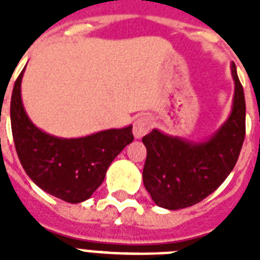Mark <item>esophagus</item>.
I'll return each instance as SVG.
<instances>
[{
	"label": "esophagus",
	"mask_w": 260,
	"mask_h": 260,
	"mask_svg": "<svg viewBox=\"0 0 260 260\" xmlns=\"http://www.w3.org/2000/svg\"><path fill=\"white\" fill-rule=\"evenodd\" d=\"M151 129V120L147 116H142L139 117L136 121L134 122V136L136 139H140L143 136H146Z\"/></svg>",
	"instance_id": "34e87169"
}]
</instances>
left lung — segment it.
<instances>
[{"label":"left lung","mask_w":260,"mask_h":260,"mask_svg":"<svg viewBox=\"0 0 260 260\" xmlns=\"http://www.w3.org/2000/svg\"><path fill=\"white\" fill-rule=\"evenodd\" d=\"M232 112L220 129L201 143L152 129L143 138L147 159L143 183L152 201L170 210L196 205L212 194L234 170L246 138V100L232 63Z\"/></svg>","instance_id":"1"}]
</instances>
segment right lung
I'll return each instance as SVG.
<instances>
[{
	"label": "right lung",
	"instance_id": "obj_1",
	"mask_svg": "<svg viewBox=\"0 0 260 260\" xmlns=\"http://www.w3.org/2000/svg\"><path fill=\"white\" fill-rule=\"evenodd\" d=\"M22 74L24 70L14 82L10 100L12 134L21 166L51 196L70 204L85 201L100 187L113 159L132 143V125L78 139L46 134L34 125L24 110Z\"/></svg>",
	"mask_w": 260,
	"mask_h": 260
}]
</instances>
